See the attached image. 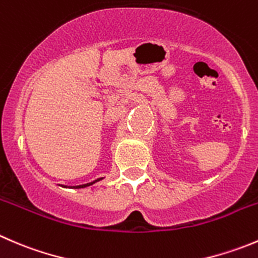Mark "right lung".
I'll use <instances>...</instances> for the list:
<instances>
[{
  "instance_id": "1",
  "label": "right lung",
  "mask_w": 258,
  "mask_h": 258,
  "mask_svg": "<svg viewBox=\"0 0 258 258\" xmlns=\"http://www.w3.org/2000/svg\"><path fill=\"white\" fill-rule=\"evenodd\" d=\"M102 179H103V177H101V179L94 180V181H92V182H87V184H83V185H77V186H69V187H74V189H81V187H87V186H89V185H93L94 182L99 181V180H102ZM61 186H62V185H61ZM64 187H67V186H64Z\"/></svg>"
}]
</instances>
